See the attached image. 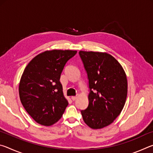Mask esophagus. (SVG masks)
<instances>
[{"label":"esophagus","mask_w":153,"mask_h":153,"mask_svg":"<svg viewBox=\"0 0 153 153\" xmlns=\"http://www.w3.org/2000/svg\"><path fill=\"white\" fill-rule=\"evenodd\" d=\"M71 99H72V100H74H74H76V98H77V97H74H74H71Z\"/></svg>","instance_id":"obj_1"}]
</instances>
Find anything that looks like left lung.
<instances>
[{
    "label": "left lung",
    "mask_w": 153,
    "mask_h": 153,
    "mask_svg": "<svg viewBox=\"0 0 153 153\" xmlns=\"http://www.w3.org/2000/svg\"><path fill=\"white\" fill-rule=\"evenodd\" d=\"M88 79V106L81 113L92 129L110 125L122 111L128 94L123 67L109 54L79 51Z\"/></svg>",
    "instance_id": "1"
}]
</instances>
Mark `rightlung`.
<instances>
[{
  "label": "right lung",
  "mask_w": 153,
  "mask_h": 153,
  "mask_svg": "<svg viewBox=\"0 0 153 153\" xmlns=\"http://www.w3.org/2000/svg\"><path fill=\"white\" fill-rule=\"evenodd\" d=\"M76 53L70 50L45 51L35 56L24 69L19 86L21 102L41 125L57 122L68 105L60 77L67 62Z\"/></svg>",
  "instance_id": "add662e5"
}]
</instances>
